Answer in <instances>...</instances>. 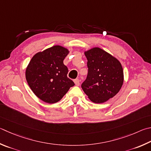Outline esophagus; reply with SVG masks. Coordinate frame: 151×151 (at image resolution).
Instances as JSON below:
<instances>
[{
	"label": "esophagus",
	"instance_id": "obj_1",
	"mask_svg": "<svg viewBox=\"0 0 151 151\" xmlns=\"http://www.w3.org/2000/svg\"><path fill=\"white\" fill-rule=\"evenodd\" d=\"M74 82H75V85L76 86H79V85H80V83H81V81L79 80V79H78V78H76V79H75V81H74Z\"/></svg>",
	"mask_w": 151,
	"mask_h": 151
}]
</instances>
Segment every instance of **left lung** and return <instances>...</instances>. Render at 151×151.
<instances>
[{
  "label": "left lung",
  "mask_w": 151,
  "mask_h": 151,
  "mask_svg": "<svg viewBox=\"0 0 151 151\" xmlns=\"http://www.w3.org/2000/svg\"><path fill=\"white\" fill-rule=\"evenodd\" d=\"M88 60V75L82 88L92 102L104 103L116 96L123 83L120 62L99 47L84 52Z\"/></svg>",
  "instance_id": "8db88e82"
}]
</instances>
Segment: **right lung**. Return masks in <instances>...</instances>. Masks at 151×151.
<instances>
[{
    "mask_svg": "<svg viewBox=\"0 0 151 151\" xmlns=\"http://www.w3.org/2000/svg\"><path fill=\"white\" fill-rule=\"evenodd\" d=\"M68 49L55 45L32 57L26 70V81L33 92L43 102L54 104L64 96L74 82L67 77L63 60Z\"/></svg>",
    "mask_w": 151,
    "mask_h": 151,
    "instance_id": "obj_1",
    "label": "right lung"
}]
</instances>
